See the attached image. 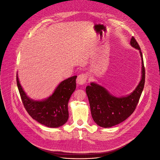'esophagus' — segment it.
<instances>
[{"instance_id": "1", "label": "esophagus", "mask_w": 160, "mask_h": 160, "mask_svg": "<svg viewBox=\"0 0 160 160\" xmlns=\"http://www.w3.org/2000/svg\"><path fill=\"white\" fill-rule=\"evenodd\" d=\"M87 79V75L86 73H82L78 76V78L77 79V82L78 85H82L86 83Z\"/></svg>"}]
</instances>
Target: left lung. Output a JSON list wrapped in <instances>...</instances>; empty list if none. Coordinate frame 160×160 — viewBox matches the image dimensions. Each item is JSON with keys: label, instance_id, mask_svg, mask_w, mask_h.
<instances>
[{"label": "left lung", "instance_id": "obj_1", "mask_svg": "<svg viewBox=\"0 0 160 160\" xmlns=\"http://www.w3.org/2000/svg\"><path fill=\"white\" fill-rule=\"evenodd\" d=\"M130 43L132 48L139 50L142 61L141 81L130 94L117 97L95 82H91L90 85L86 87L91 115L95 123L101 127H111L125 121L134 111L142 92L145 82L142 54L134 37H132Z\"/></svg>", "mask_w": 160, "mask_h": 160}]
</instances>
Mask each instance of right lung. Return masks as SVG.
Masks as SVG:
<instances>
[{
  "label": "right lung",
  "instance_id": "right-lung-1",
  "mask_svg": "<svg viewBox=\"0 0 160 160\" xmlns=\"http://www.w3.org/2000/svg\"><path fill=\"white\" fill-rule=\"evenodd\" d=\"M77 77L73 76L62 81L48 98L34 100L27 95L17 73V85L21 100L31 117L48 127L57 128L64 125L69 117L68 104L76 89Z\"/></svg>",
  "mask_w": 160,
  "mask_h": 160
}]
</instances>
